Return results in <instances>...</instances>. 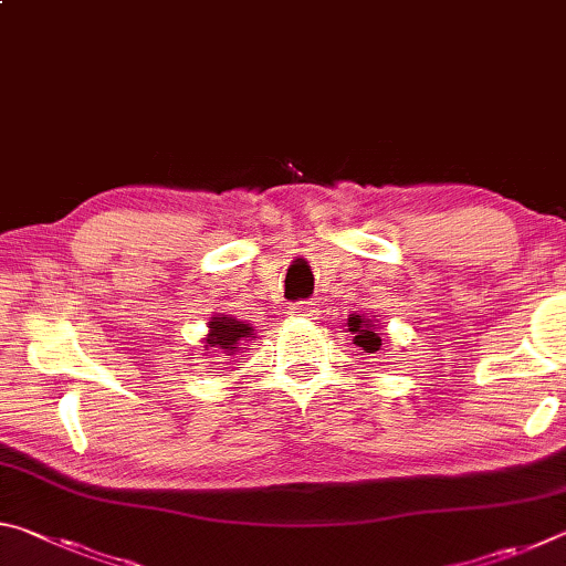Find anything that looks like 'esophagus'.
Segmentation results:
<instances>
[{
    "mask_svg": "<svg viewBox=\"0 0 566 566\" xmlns=\"http://www.w3.org/2000/svg\"><path fill=\"white\" fill-rule=\"evenodd\" d=\"M292 314H296V317H314V314H317V306L312 302H300L292 310Z\"/></svg>",
    "mask_w": 566,
    "mask_h": 566,
    "instance_id": "34e87169",
    "label": "esophagus"
}]
</instances>
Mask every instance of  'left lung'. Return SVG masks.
I'll use <instances>...</instances> for the list:
<instances>
[{
    "mask_svg": "<svg viewBox=\"0 0 566 566\" xmlns=\"http://www.w3.org/2000/svg\"><path fill=\"white\" fill-rule=\"evenodd\" d=\"M347 327L354 334V344L361 347L364 352H379L381 347V337H379V322L377 319H367L359 317V314H349Z\"/></svg>",
    "mask_w": 566,
    "mask_h": 566,
    "instance_id": "left-lung-1",
    "label": "left lung"
}]
</instances>
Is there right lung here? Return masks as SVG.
<instances>
[{
	"instance_id": "1",
	"label": "right lung",
	"mask_w": 566,
	"mask_h": 566,
	"mask_svg": "<svg viewBox=\"0 0 566 566\" xmlns=\"http://www.w3.org/2000/svg\"><path fill=\"white\" fill-rule=\"evenodd\" d=\"M249 339H256L252 324L239 322L232 314H214L202 337V354L217 352V357H232Z\"/></svg>"
}]
</instances>
